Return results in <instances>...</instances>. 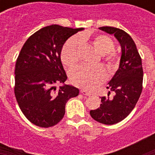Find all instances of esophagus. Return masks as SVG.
<instances>
[{"label":"esophagus","instance_id":"esophagus-1","mask_svg":"<svg viewBox=\"0 0 155 155\" xmlns=\"http://www.w3.org/2000/svg\"><path fill=\"white\" fill-rule=\"evenodd\" d=\"M81 93H82V94H84V95H87V96H90V95H91V92L86 91V90H84V89H81Z\"/></svg>","mask_w":155,"mask_h":155}]
</instances>
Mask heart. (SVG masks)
<instances>
[{
  "label": "heart",
  "instance_id": "1",
  "mask_svg": "<svg viewBox=\"0 0 155 155\" xmlns=\"http://www.w3.org/2000/svg\"><path fill=\"white\" fill-rule=\"evenodd\" d=\"M81 42H89L94 50L103 56L104 63L110 74L115 73L119 67V57L113 53L115 44L113 39L105 35H98L90 38L86 34L78 38L74 37L66 42L61 51V61L68 68H73L78 62L80 57ZM106 78V74L100 67L88 68L78 67L71 71V79L74 85L87 90L94 88Z\"/></svg>",
  "mask_w": 155,
  "mask_h": 155
}]
</instances>
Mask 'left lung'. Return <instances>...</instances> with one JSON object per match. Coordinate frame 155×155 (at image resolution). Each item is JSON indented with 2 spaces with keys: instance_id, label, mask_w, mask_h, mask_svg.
Returning a JSON list of instances; mask_svg holds the SVG:
<instances>
[{
  "instance_id": "obj_1",
  "label": "left lung",
  "mask_w": 155,
  "mask_h": 155,
  "mask_svg": "<svg viewBox=\"0 0 155 155\" xmlns=\"http://www.w3.org/2000/svg\"><path fill=\"white\" fill-rule=\"evenodd\" d=\"M100 30L113 35L121 46L120 67L109 82L110 91H114L113 99L102 97L100 107L90 111L97 122L113 125L122 121L134 109L143 88V68L141 57L131 36L124 30L110 26L100 27Z\"/></svg>"
}]
</instances>
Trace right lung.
Instances as JSON below:
<instances>
[{
  "label": "right lung",
  "mask_w": 155,
  "mask_h": 155,
  "mask_svg": "<svg viewBox=\"0 0 155 155\" xmlns=\"http://www.w3.org/2000/svg\"><path fill=\"white\" fill-rule=\"evenodd\" d=\"M84 28L51 25L35 31L25 42L15 71V94L25 116L40 127H53L65 114V105L78 95V88L68 85L61 60L68 38ZM64 84L56 90L55 84Z\"/></svg>",
  "instance_id": "obj_1"
}]
</instances>
